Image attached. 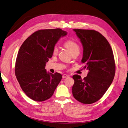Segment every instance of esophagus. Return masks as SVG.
<instances>
[{
  "instance_id": "1",
  "label": "esophagus",
  "mask_w": 128,
  "mask_h": 128,
  "mask_svg": "<svg viewBox=\"0 0 128 128\" xmlns=\"http://www.w3.org/2000/svg\"><path fill=\"white\" fill-rule=\"evenodd\" d=\"M69 77V75H66V74L62 75V78H67V77Z\"/></svg>"
}]
</instances>
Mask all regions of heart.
<instances>
[{
    "mask_svg": "<svg viewBox=\"0 0 128 128\" xmlns=\"http://www.w3.org/2000/svg\"><path fill=\"white\" fill-rule=\"evenodd\" d=\"M64 46L66 47L71 53H74L75 52H80V48L77 42L73 40H68L64 42ZM58 52V48L57 46H54L53 48V53L56 54Z\"/></svg>",
    "mask_w": 128,
    "mask_h": 128,
    "instance_id": "1",
    "label": "heart"
}]
</instances>
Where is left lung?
Here are the masks:
<instances>
[{
  "mask_svg": "<svg viewBox=\"0 0 128 128\" xmlns=\"http://www.w3.org/2000/svg\"><path fill=\"white\" fill-rule=\"evenodd\" d=\"M82 42V62L88 70L83 79L78 75L72 76L74 84L72 95L77 101L85 104L97 102L113 82L115 64L109 42L102 34L94 30L74 29Z\"/></svg>",
  "mask_w": 128,
  "mask_h": 128,
  "instance_id": "8db88e82",
  "label": "left lung"
}]
</instances>
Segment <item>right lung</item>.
I'll return each instance as SVG.
<instances>
[{
	"label": "right lung",
	"instance_id": "right-lung-1",
	"mask_svg": "<svg viewBox=\"0 0 128 128\" xmlns=\"http://www.w3.org/2000/svg\"><path fill=\"white\" fill-rule=\"evenodd\" d=\"M67 32L61 29L40 30L24 42L19 49L15 67V76L22 90L30 99L43 102L50 98L62 79L45 69L53 55V48Z\"/></svg>",
	"mask_w": 128,
	"mask_h": 128
}]
</instances>
